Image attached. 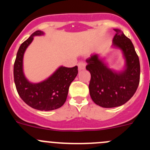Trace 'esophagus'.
Here are the masks:
<instances>
[{
  "mask_svg": "<svg viewBox=\"0 0 150 150\" xmlns=\"http://www.w3.org/2000/svg\"><path fill=\"white\" fill-rule=\"evenodd\" d=\"M78 69L79 71H82V70H84L86 68V63L84 62H80L78 63Z\"/></svg>",
  "mask_w": 150,
  "mask_h": 150,
  "instance_id": "obj_1",
  "label": "esophagus"
}]
</instances>
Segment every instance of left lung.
<instances>
[{
    "mask_svg": "<svg viewBox=\"0 0 150 150\" xmlns=\"http://www.w3.org/2000/svg\"><path fill=\"white\" fill-rule=\"evenodd\" d=\"M116 32L112 46L122 51L125 59L121 72L108 68L103 59L95 54L86 59V70L91 74L89 93L95 104L105 108L120 107L132 98L140 83V61L129 38L122 30Z\"/></svg>",
    "mask_w": 150,
    "mask_h": 150,
    "instance_id": "obj_1",
    "label": "left lung"
}]
</instances>
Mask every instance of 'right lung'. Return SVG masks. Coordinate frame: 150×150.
Wrapping results in <instances>:
<instances>
[{"label": "right lung", "mask_w": 150, "mask_h": 150, "mask_svg": "<svg viewBox=\"0 0 150 150\" xmlns=\"http://www.w3.org/2000/svg\"><path fill=\"white\" fill-rule=\"evenodd\" d=\"M44 34L37 30L19 46L17 52L13 75L16 90L23 101L34 109L50 111L58 109L66 101L69 86L78 74V67L61 66L46 80L38 83L29 82L24 75L23 56L34 36Z\"/></svg>", "instance_id": "obj_1"}]
</instances>
